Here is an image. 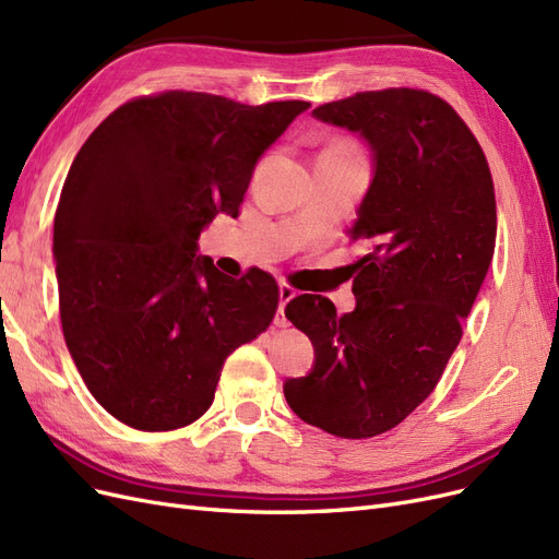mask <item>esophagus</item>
<instances>
[{
  "instance_id": "1",
  "label": "esophagus",
  "mask_w": 559,
  "mask_h": 559,
  "mask_svg": "<svg viewBox=\"0 0 559 559\" xmlns=\"http://www.w3.org/2000/svg\"><path fill=\"white\" fill-rule=\"evenodd\" d=\"M296 289L292 284H280V310H277V317H275V326H280V329H284L286 326V317H284V306L289 300H294L296 298Z\"/></svg>"
}]
</instances>
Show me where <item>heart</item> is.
Masks as SVG:
<instances>
[{
    "label": "heart",
    "instance_id": "b5f03b06",
    "mask_svg": "<svg viewBox=\"0 0 559 559\" xmlns=\"http://www.w3.org/2000/svg\"><path fill=\"white\" fill-rule=\"evenodd\" d=\"M326 151H331V154H359V148L354 146L352 142H347V140H343V142H335V144H331Z\"/></svg>",
    "mask_w": 559,
    "mask_h": 559
}]
</instances>
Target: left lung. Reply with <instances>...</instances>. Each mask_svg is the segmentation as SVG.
<instances>
[{"mask_svg": "<svg viewBox=\"0 0 559 559\" xmlns=\"http://www.w3.org/2000/svg\"><path fill=\"white\" fill-rule=\"evenodd\" d=\"M312 114L361 132L376 175L347 230L366 247L349 265L357 308L337 314L317 294L289 300L284 314L317 359L284 396L308 425L359 441L401 425L460 345L495 253V183L462 116L429 91H366Z\"/></svg>", "mask_w": 559, "mask_h": 559, "instance_id": "1", "label": "left lung"}]
</instances>
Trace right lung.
Wrapping results in <instances>:
<instances>
[{
	"mask_svg": "<svg viewBox=\"0 0 559 559\" xmlns=\"http://www.w3.org/2000/svg\"><path fill=\"white\" fill-rule=\"evenodd\" d=\"M308 107L165 91L111 111L79 148L53 222L60 321L88 392L123 425H191L228 354L273 324V275L228 277L195 249L216 214H240L261 154Z\"/></svg>",
	"mask_w": 559,
	"mask_h": 559,
	"instance_id": "obj_1",
	"label": "right lung"
}]
</instances>
